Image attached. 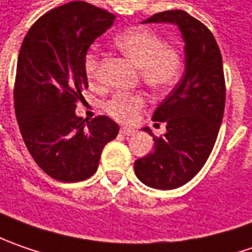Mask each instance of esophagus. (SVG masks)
Returning <instances> with one entry per match:
<instances>
[{"instance_id":"34e87169","label":"esophagus","mask_w":252,"mask_h":252,"mask_svg":"<svg viewBox=\"0 0 252 252\" xmlns=\"http://www.w3.org/2000/svg\"><path fill=\"white\" fill-rule=\"evenodd\" d=\"M120 132H121L124 137H131V135H134V134H135V131H134V129H131V128H121V129H120Z\"/></svg>"}]
</instances>
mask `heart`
<instances>
[{"mask_svg": "<svg viewBox=\"0 0 252 252\" xmlns=\"http://www.w3.org/2000/svg\"><path fill=\"white\" fill-rule=\"evenodd\" d=\"M114 45L123 55L138 66L142 83L155 93H165L179 82L185 66L181 48L165 43L163 38L147 28H135L121 32ZM98 56L89 52L84 56V73L90 82L98 79ZM145 105L139 93H117L107 104L105 111L121 123H131Z\"/></svg>", "mask_w": 252, "mask_h": 252, "instance_id": "obj_1", "label": "heart"}]
</instances>
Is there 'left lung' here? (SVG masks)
I'll return each instance as SVG.
<instances>
[{
  "label": "left lung",
  "instance_id": "1",
  "mask_svg": "<svg viewBox=\"0 0 252 252\" xmlns=\"http://www.w3.org/2000/svg\"><path fill=\"white\" fill-rule=\"evenodd\" d=\"M178 25L185 40L186 70L159 104L154 121L166 132L154 137V151L135 160V175L149 188L169 190L183 186L202 169L212 154L223 121L225 82L223 59L210 29L182 9L163 11L147 19Z\"/></svg>",
  "mask_w": 252,
  "mask_h": 252
}]
</instances>
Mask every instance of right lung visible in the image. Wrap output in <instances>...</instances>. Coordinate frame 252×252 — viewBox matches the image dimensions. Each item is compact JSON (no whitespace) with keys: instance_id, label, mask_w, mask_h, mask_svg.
Wrapping results in <instances>:
<instances>
[{"instance_id":"right-lung-1","label":"right lung","mask_w":252,"mask_h":252,"mask_svg":"<svg viewBox=\"0 0 252 252\" xmlns=\"http://www.w3.org/2000/svg\"><path fill=\"white\" fill-rule=\"evenodd\" d=\"M115 15L84 1L48 11L21 45L14 86L24 142L40 169L56 181L93 176L107 142L120 126L107 115L83 120L74 110L87 87L84 56Z\"/></svg>"}]
</instances>
